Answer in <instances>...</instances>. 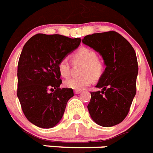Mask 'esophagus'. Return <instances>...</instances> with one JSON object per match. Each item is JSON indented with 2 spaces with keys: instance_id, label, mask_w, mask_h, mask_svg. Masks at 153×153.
<instances>
[{
  "instance_id": "1",
  "label": "esophagus",
  "mask_w": 153,
  "mask_h": 153,
  "mask_svg": "<svg viewBox=\"0 0 153 153\" xmlns=\"http://www.w3.org/2000/svg\"><path fill=\"white\" fill-rule=\"evenodd\" d=\"M81 92H82V90H75V91H74V94H80Z\"/></svg>"
}]
</instances>
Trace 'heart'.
Here are the masks:
<instances>
[{"label":"heart","instance_id":"heart-1","mask_svg":"<svg viewBox=\"0 0 153 153\" xmlns=\"http://www.w3.org/2000/svg\"><path fill=\"white\" fill-rule=\"evenodd\" d=\"M74 63H83L79 74L82 75L72 77L64 81V86L67 88L82 90L90 86L93 80L98 79L102 76L104 72V64L98 59L96 51L88 48L82 47L76 51L72 56ZM59 71L63 77L70 76L71 74V65L67 58L62 59L59 63Z\"/></svg>","mask_w":153,"mask_h":153}]
</instances>
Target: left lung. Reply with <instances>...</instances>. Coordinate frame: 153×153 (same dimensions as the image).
I'll return each instance as SVG.
<instances>
[{"instance_id": "1", "label": "left lung", "mask_w": 153, "mask_h": 153, "mask_svg": "<svg viewBox=\"0 0 153 153\" xmlns=\"http://www.w3.org/2000/svg\"><path fill=\"white\" fill-rule=\"evenodd\" d=\"M82 42L100 53L106 65L96 86L102 90L91 93L90 115L97 125L111 127L125 119L136 94V54L131 44L114 31L88 35Z\"/></svg>"}]
</instances>
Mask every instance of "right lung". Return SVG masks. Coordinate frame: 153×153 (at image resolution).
Wrapping results in <instances>:
<instances>
[{"label": "right lung", "mask_w": 153, "mask_h": 153, "mask_svg": "<svg viewBox=\"0 0 153 153\" xmlns=\"http://www.w3.org/2000/svg\"><path fill=\"white\" fill-rule=\"evenodd\" d=\"M80 42L79 38L37 34L25 44L18 64L17 95L23 113L33 125L50 128L62 119L74 94L73 89L59 87V63Z\"/></svg>", "instance_id": "right-lung-1"}]
</instances>
